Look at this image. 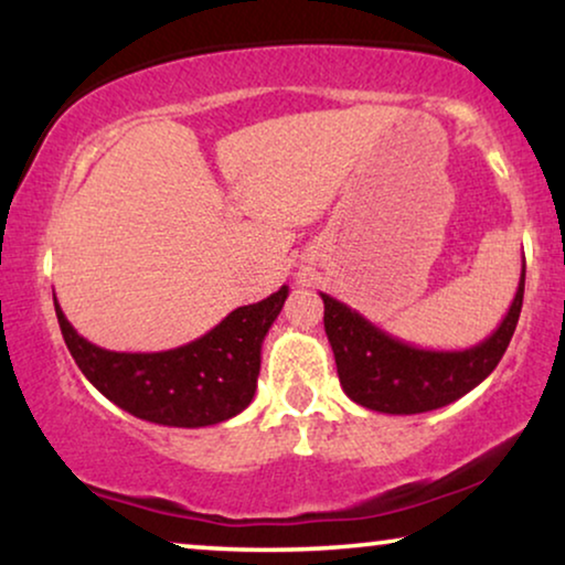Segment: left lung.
Instances as JSON below:
<instances>
[{"label":"left lung","mask_w":565,"mask_h":565,"mask_svg":"<svg viewBox=\"0 0 565 565\" xmlns=\"http://www.w3.org/2000/svg\"><path fill=\"white\" fill-rule=\"evenodd\" d=\"M524 265L504 321L468 350H419L385 334L342 300L321 292L323 329L334 350L339 383L354 404L381 414H424L443 408L493 373L520 321Z\"/></svg>","instance_id":"1"}]
</instances>
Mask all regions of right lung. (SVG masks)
<instances>
[{
  "label": "right lung",
  "instance_id": "1",
  "mask_svg": "<svg viewBox=\"0 0 565 565\" xmlns=\"http://www.w3.org/2000/svg\"><path fill=\"white\" fill-rule=\"evenodd\" d=\"M288 285L259 303L231 311L195 342L167 352H110L68 323L58 327L84 377L122 412L164 427H211L242 414L257 391L262 342L282 311Z\"/></svg>",
  "mask_w": 565,
  "mask_h": 565
}]
</instances>
